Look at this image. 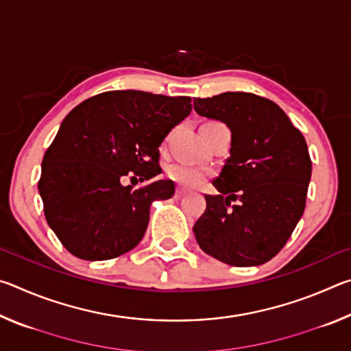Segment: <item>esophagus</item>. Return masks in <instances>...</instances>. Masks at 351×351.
Returning a JSON list of instances; mask_svg holds the SVG:
<instances>
[{
	"mask_svg": "<svg viewBox=\"0 0 351 351\" xmlns=\"http://www.w3.org/2000/svg\"><path fill=\"white\" fill-rule=\"evenodd\" d=\"M187 193V190L186 189H182V187H176V197H184V195Z\"/></svg>",
	"mask_w": 351,
	"mask_h": 351,
	"instance_id": "obj_1",
	"label": "esophagus"
}]
</instances>
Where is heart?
I'll return each mask as SVG.
<instances>
[{"mask_svg": "<svg viewBox=\"0 0 351 351\" xmlns=\"http://www.w3.org/2000/svg\"><path fill=\"white\" fill-rule=\"evenodd\" d=\"M212 175V169L195 162H175L167 167V176L182 187L193 189L203 184Z\"/></svg>", "mask_w": 351, "mask_h": 351, "instance_id": "1", "label": "heart"}]
</instances>
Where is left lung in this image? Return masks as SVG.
<instances>
[{
  "label": "left lung",
  "mask_w": 351,
  "mask_h": 351,
  "mask_svg": "<svg viewBox=\"0 0 351 351\" xmlns=\"http://www.w3.org/2000/svg\"><path fill=\"white\" fill-rule=\"evenodd\" d=\"M199 116L230 128V156L193 226L199 247L230 266H258L282 251L304 215L311 159L304 134L269 99L223 93L193 99ZM236 204L232 205L233 201Z\"/></svg>",
  "instance_id": "1"
}]
</instances>
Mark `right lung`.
Returning a JSON list of instances; mask_svg holds the SVG:
<instances>
[{"label": "right lung", "instance_id": "right-lung-1", "mask_svg": "<svg viewBox=\"0 0 351 351\" xmlns=\"http://www.w3.org/2000/svg\"><path fill=\"white\" fill-rule=\"evenodd\" d=\"M192 111L190 97L106 91L64 117L41 164L38 192L46 221L82 260L132 251L145 234L150 206L169 199L175 184L161 173L159 145ZM125 179L141 188L123 186Z\"/></svg>", "mask_w": 351, "mask_h": 351}]
</instances>
